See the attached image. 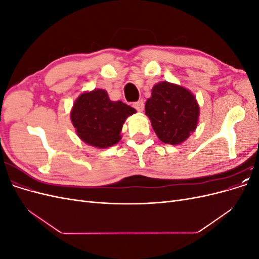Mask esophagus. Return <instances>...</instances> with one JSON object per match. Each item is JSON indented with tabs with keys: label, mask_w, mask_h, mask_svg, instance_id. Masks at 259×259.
I'll use <instances>...</instances> for the list:
<instances>
[{
	"label": "esophagus",
	"mask_w": 259,
	"mask_h": 259,
	"mask_svg": "<svg viewBox=\"0 0 259 259\" xmlns=\"http://www.w3.org/2000/svg\"><path fill=\"white\" fill-rule=\"evenodd\" d=\"M133 107H134L138 112H142L145 108V104L143 100H138V101H136V103L133 104Z\"/></svg>",
	"instance_id": "esophagus-1"
}]
</instances>
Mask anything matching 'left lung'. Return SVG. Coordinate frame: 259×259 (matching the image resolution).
<instances>
[{
	"label": "left lung",
	"instance_id": "left-lung-1",
	"mask_svg": "<svg viewBox=\"0 0 259 259\" xmlns=\"http://www.w3.org/2000/svg\"><path fill=\"white\" fill-rule=\"evenodd\" d=\"M145 111L161 142L179 145L197 128L200 108L190 91L164 81L152 88Z\"/></svg>",
	"mask_w": 259,
	"mask_h": 259
}]
</instances>
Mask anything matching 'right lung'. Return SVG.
Here are the masks:
<instances>
[{
  "label": "right lung",
  "instance_id": "right-lung-1",
  "mask_svg": "<svg viewBox=\"0 0 259 259\" xmlns=\"http://www.w3.org/2000/svg\"><path fill=\"white\" fill-rule=\"evenodd\" d=\"M134 113V108L120 100H110L105 90L98 89L81 94L70 116L77 136L84 143L104 149L120 142L123 124Z\"/></svg>",
  "mask_w": 259,
  "mask_h": 259
}]
</instances>
